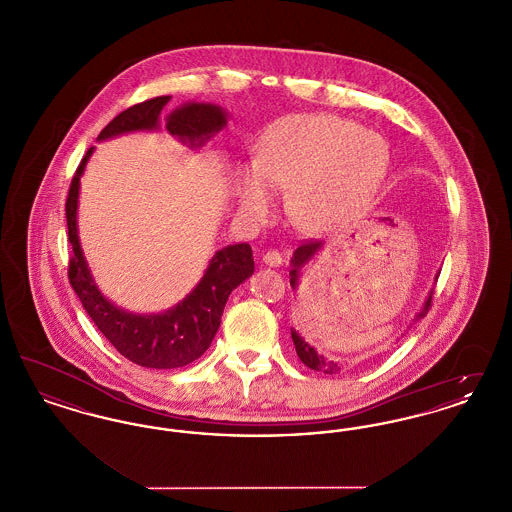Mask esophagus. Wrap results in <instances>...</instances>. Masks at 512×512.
Returning a JSON list of instances; mask_svg holds the SVG:
<instances>
[{
	"instance_id": "34e87169",
	"label": "esophagus",
	"mask_w": 512,
	"mask_h": 512,
	"mask_svg": "<svg viewBox=\"0 0 512 512\" xmlns=\"http://www.w3.org/2000/svg\"><path fill=\"white\" fill-rule=\"evenodd\" d=\"M263 263L267 267H278L282 263V253L276 251V249H270L265 255H263Z\"/></svg>"
}]
</instances>
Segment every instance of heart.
Wrapping results in <instances>:
<instances>
[{"label":"heart","mask_w":512,"mask_h":512,"mask_svg":"<svg viewBox=\"0 0 512 512\" xmlns=\"http://www.w3.org/2000/svg\"><path fill=\"white\" fill-rule=\"evenodd\" d=\"M388 142L336 115H292L274 122L257 159L238 169L236 194L249 219H267L278 190H290L288 215L307 234L338 230L361 217L390 172Z\"/></svg>","instance_id":"1"}]
</instances>
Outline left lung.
<instances>
[{"label":"left lung","mask_w":512,"mask_h":512,"mask_svg":"<svg viewBox=\"0 0 512 512\" xmlns=\"http://www.w3.org/2000/svg\"><path fill=\"white\" fill-rule=\"evenodd\" d=\"M322 242H307V244H301L295 251H293L292 270H290V284H292L293 290H297L299 286V278H301V270L305 265H309L315 257L318 255V251L322 249ZM438 274H436V280L438 282ZM432 295H434V288L428 293L422 309L414 315V320H420V318L428 315V309H430V303H432ZM292 340L295 345V351H297V357L301 359V363L305 366H309L311 370H318V372H324V374H338L340 372V366L334 361H328L322 353H318L317 349L305 340L299 332H295L292 328Z\"/></svg>","instance_id":"1"}]
</instances>
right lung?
I'll use <instances>...</instances> for the list:
<instances>
[{"label": "right lung", "mask_w": 512, "mask_h": 512, "mask_svg": "<svg viewBox=\"0 0 512 512\" xmlns=\"http://www.w3.org/2000/svg\"><path fill=\"white\" fill-rule=\"evenodd\" d=\"M171 96L147 99L117 115L99 132L98 142L130 132L159 130V119ZM169 134L190 149H201L226 126L228 113L215 103L188 101L171 111L165 119ZM94 153L88 149L74 172L67 197V226L73 259L69 280L80 297L82 307L94 320L99 332L115 345L128 361L147 368H178L199 359L211 345L220 326L224 305L232 290L245 282L253 270L251 245H226L219 249L205 268L201 280L182 301L163 313L140 315L126 311L105 297L92 276L78 238V194L80 178Z\"/></svg>", "instance_id": "1"}]
</instances>
